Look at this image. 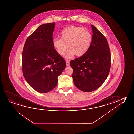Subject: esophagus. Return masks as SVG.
Masks as SVG:
<instances>
[{
  "instance_id": "1",
  "label": "esophagus",
  "mask_w": 134,
  "mask_h": 134,
  "mask_svg": "<svg viewBox=\"0 0 134 134\" xmlns=\"http://www.w3.org/2000/svg\"><path fill=\"white\" fill-rule=\"evenodd\" d=\"M66 64L67 66H70V62L68 60H66Z\"/></svg>"
}]
</instances>
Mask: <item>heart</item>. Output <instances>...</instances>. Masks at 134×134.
Instances as JSON below:
<instances>
[{
  "label": "heart",
  "mask_w": 134,
  "mask_h": 134,
  "mask_svg": "<svg viewBox=\"0 0 134 134\" xmlns=\"http://www.w3.org/2000/svg\"><path fill=\"white\" fill-rule=\"evenodd\" d=\"M61 39H54L53 45L60 56H64L70 49L66 58L84 55L89 50L92 41L91 31L87 28L71 26L64 29L60 34Z\"/></svg>",
  "instance_id": "b5f03b06"
}]
</instances>
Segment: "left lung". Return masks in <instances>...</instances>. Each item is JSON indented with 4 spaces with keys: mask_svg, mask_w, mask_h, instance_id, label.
<instances>
[{
    "mask_svg": "<svg viewBox=\"0 0 134 134\" xmlns=\"http://www.w3.org/2000/svg\"><path fill=\"white\" fill-rule=\"evenodd\" d=\"M91 25L93 36L89 50L70 63L73 70L74 85L86 92L95 91L103 85L111 66V54L107 39L94 25Z\"/></svg>",
    "mask_w": 134,
    "mask_h": 134,
    "instance_id": "left-lung-1",
    "label": "left lung"
}]
</instances>
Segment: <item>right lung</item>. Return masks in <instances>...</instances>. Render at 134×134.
Returning <instances> with one entry per match:
<instances>
[{"instance_id": "add662e5", "label": "right lung", "mask_w": 134, "mask_h": 134, "mask_svg": "<svg viewBox=\"0 0 134 134\" xmlns=\"http://www.w3.org/2000/svg\"><path fill=\"white\" fill-rule=\"evenodd\" d=\"M55 23L39 26L27 37L22 52L23 76L35 91L49 92L58 84V77L66 67L64 59L53 45Z\"/></svg>"}]
</instances>
